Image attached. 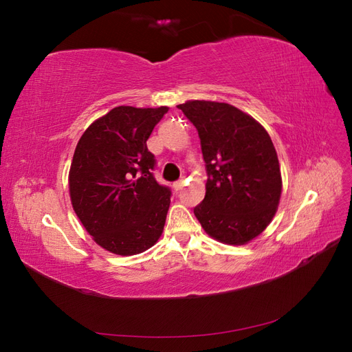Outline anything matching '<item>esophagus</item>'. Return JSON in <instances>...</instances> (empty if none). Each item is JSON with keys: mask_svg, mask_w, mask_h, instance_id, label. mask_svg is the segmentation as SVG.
<instances>
[{"mask_svg": "<svg viewBox=\"0 0 352 352\" xmlns=\"http://www.w3.org/2000/svg\"><path fill=\"white\" fill-rule=\"evenodd\" d=\"M184 185H185V180L180 179V180H177V182L173 184V189H175V190H180V189L184 188Z\"/></svg>", "mask_w": 352, "mask_h": 352, "instance_id": "obj_1", "label": "esophagus"}]
</instances>
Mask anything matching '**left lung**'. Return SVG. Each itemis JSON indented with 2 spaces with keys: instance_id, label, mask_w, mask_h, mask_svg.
I'll list each match as a JSON object with an SVG mask.
<instances>
[{
  "instance_id": "1",
  "label": "left lung",
  "mask_w": 352,
  "mask_h": 352,
  "mask_svg": "<svg viewBox=\"0 0 352 352\" xmlns=\"http://www.w3.org/2000/svg\"><path fill=\"white\" fill-rule=\"evenodd\" d=\"M177 109L197 127L208 175L195 217L220 242H250L269 226L282 192L279 160L269 133L226 102L188 101Z\"/></svg>"
}]
</instances>
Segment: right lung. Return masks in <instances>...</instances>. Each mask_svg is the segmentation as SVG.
I'll return each instance as SVG.
<instances>
[{
  "label": "right lung",
  "instance_id": "obj_1",
  "mask_svg": "<svg viewBox=\"0 0 352 352\" xmlns=\"http://www.w3.org/2000/svg\"><path fill=\"white\" fill-rule=\"evenodd\" d=\"M168 107L120 105L95 120L74 150L72 206L100 247L135 255L162 236L172 190L160 185L146 141Z\"/></svg>",
  "mask_w": 352,
  "mask_h": 352
}]
</instances>
